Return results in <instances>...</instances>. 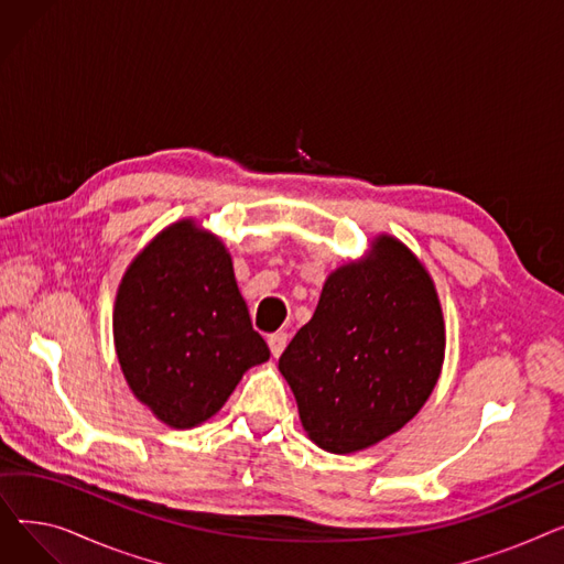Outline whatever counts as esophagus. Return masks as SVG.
Masks as SVG:
<instances>
[{"instance_id": "esophagus-1", "label": "esophagus", "mask_w": 564, "mask_h": 564, "mask_svg": "<svg viewBox=\"0 0 564 564\" xmlns=\"http://www.w3.org/2000/svg\"><path fill=\"white\" fill-rule=\"evenodd\" d=\"M288 340H290V336L285 332H279V334H272L270 338H267V345H270V351L274 354V357H281Z\"/></svg>"}]
</instances>
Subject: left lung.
<instances>
[{
    "mask_svg": "<svg viewBox=\"0 0 564 564\" xmlns=\"http://www.w3.org/2000/svg\"><path fill=\"white\" fill-rule=\"evenodd\" d=\"M446 327L432 276L391 235L324 281L317 308L279 359L300 419L322 451H366L432 395Z\"/></svg>",
    "mask_w": 564,
    "mask_h": 564,
    "instance_id": "8db88e82",
    "label": "left lung"
}]
</instances>
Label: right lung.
Returning <instances> with one entry per match:
<instances>
[{
    "instance_id": "obj_1",
    "label": "right lung",
    "mask_w": 564,
    "mask_h": 564,
    "mask_svg": "<svg viewBox=\"0 0 564 564\" xmlns=\"http://www.w3.org/2000/svg\"><path fill=\"white\" fill-rule=\"evenodd\" d=\"M113 345L134 398L189 430L224 406L242 375L270 359L217 235L192 219L164 228L128 267Z\"/></svg>"
}]
</instances>
